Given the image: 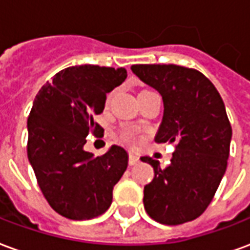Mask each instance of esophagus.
Segmentation results:
<instances>
[{
    "label": "esophagus",
    "mask_w": 250,
    "mask_h": 250,
    "mask_svg": "<svg viewBox=\"0 0 250 250\" xmlns=\"http://www.w3.org/2000/svg\"><path fill=\"white\" fill-rule=\"evenodd\" d=\"M138 162H139V158L136 157V155L130 154V157H128V165H130V166H134V165H136Z\"/></svg>",
    "instance_id": "obj_1"
}]
</instances>
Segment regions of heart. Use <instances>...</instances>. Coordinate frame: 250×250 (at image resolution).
I'll use <instances>...</instances> for the list:
<instances>
[{
	"instance_id": "heart-1",
	"label": "heart",
	"mask_w": 250,
	"mask_h": 250,
	"mask_svg": "<svg viewBox=\"0 0 250 250\" xmlns=\"http://www.w3.org/2000/svg\"><path fill=\"white\" fill-rule=\"evenodd\" d=\"M109 100H111V95L107 96L105 99V103L108 104ZM120 141L125 143V145H131V143H134L135 141V131L134 130H123L120 132Z\"/></svg>"
}]
</instances>
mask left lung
Instances as JSON below:
<instances>
[{
	"label": "left lung",
	"instance_id": "left-lung-1",
	"mask_svg": "<svg viewBox=\"0 0 250 250\" xmlns=\"http://www.w3.org/2000/svg\"><path fill=\"white\" fill-rule=\"evenodd\" d=\"M132 72L162 95L157 143L175 147L171 163L142 157L155 177L145 186L147 214L159 224L181 225L209 206L228 166L231 125L220 93L204 73L174 64H136Z\"/></svg>",
	"mask_w": 250,
	"mask_h": 250
}]
</instances>
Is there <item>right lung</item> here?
<instances>
[{
	"instance_id": "1",
	"label": "right lung",
	"mask_w": 250,
	"mask_h": 250,
	"mask_svg": "<svg viewBox=\"0 0 250 250\" xmlns=\"http://www.w3.org/2000/svg\"><path fill=\"white\" fill-rule=\"evenodd\" d=\"M125 77V68L69 66L36 95L28 116V159L48 204L65 218L103 214L127 168L123 147L112 146L100 157L84 150L88 135L103 136L93 118L103 112L105 93Z\"/></svg>"
}]
</instances>
